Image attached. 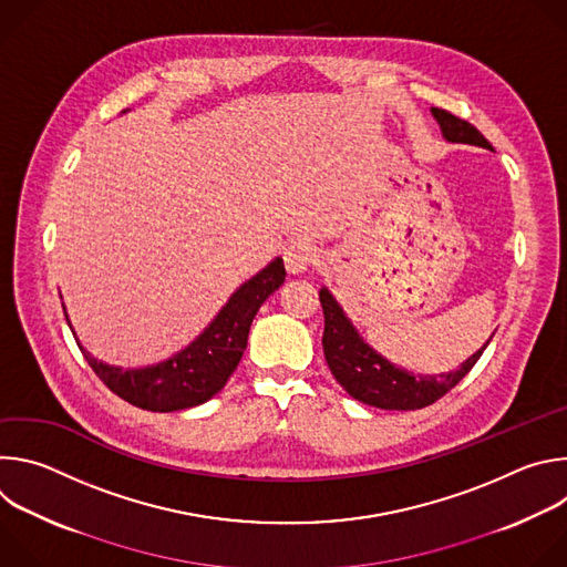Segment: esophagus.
<instances>
[{"instance_id":"1","label":"esophagus","mask_w":567,"mask_h":567,"mask_svg":"<svg viewBox=\"0 0 567 567\" xmlns=\"http://www.w3.org/2000/svg\"><path fill=\"white\" fill-rule=\"evenodd\" d=\"M282 258H285V265H287L289 274H302L316 262L318 254H316V247L309 245V241L293 239L285 247Z\"/></svg>"}]
</instances>
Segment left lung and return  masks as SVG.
Listing matches in <instances>:
<instances>
[{
	"instance_id": "1",
	"label": "left lung",
	"mask_w": 567,
	"mask_h": 567,
	"mask_svg": "<svg viewBox=\"0 0 567 567\" xmlns=\"http://www.w3.org/2000/svg\"><path fill=\"white\" fill-rule=\"evenodd\" d=\"M435 121L442 127V134L451 143H468L494 150L492 143L477 132L468 121L457 118L455 114L433 107L431 110ZM322 313H326V332H322V352H326V361L337 377V381L346 388V392L368 406H377L383 411H417L424 406H431L440 396H444L451 388H455L468 370L475 365V361L482 357V346L473 357H468L460 370L446 372L440 377H415L406 370L394 368L388 359L377 354L354 330L350 318L343 313L337 298L322 287L320 293Z\"/></svg>"
}]
</instances>
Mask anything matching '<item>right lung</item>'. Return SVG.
<instances>
[{
    "label": "right lung",
    "mask_w": 567,
    "mask_h": 567,
    "mask_svg": "<svg viewBox=\"0 0 567 567\" xmlns=\"http://www.w3.org/2000/svg\"><path fill=\"white\" fill-rule=\"evenodd\" d=\"M285 276L287 271L282 258H276L269 267L247 280L228 298L215 320L188 348L156 365L123 370L94 359L78 343V339L75 343L83 350L96 377L114 394L132 403V406L152 413L193 409L208 401L226 385L228 377L247 350L251 322L260 305L285 282ZM64 318L71 328L66 311Z\"/></svg>",
    "instance_id": "right-lung-1"
}]
</instances>
